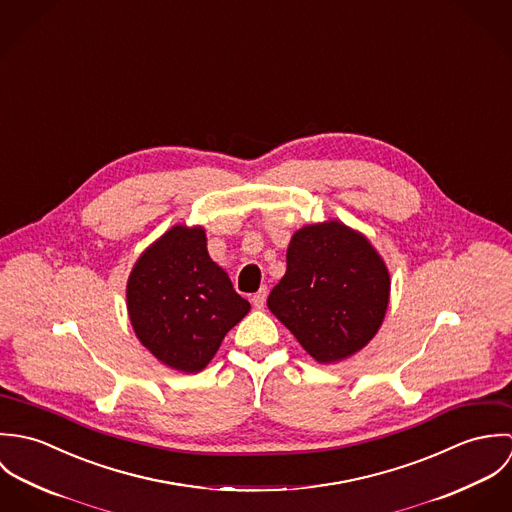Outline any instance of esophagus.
I'll use <instances>...</instances> for the list:
<instances>
[{
	"mask_svg": "<svg viewBox=\"0 0 512 512\" xmlns=\"http://www.w3.org/2000/svg\"><path fill=\"white\" fill-rule=\"evenodd\" d=\"M266 297H268V290H266V286H264V288H260L258 292L252 295V303H254V307H256V309H262V307L266 305Z\"/></svg>",
	"mask_w": 512,
	"mask_h": 512,
	"instance_id": "obj_1",
	"label": "esophagus"
}]
</instances>
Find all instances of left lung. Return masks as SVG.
Returning a JSON list of instances; mask_svg holds the SVG:
<instances>
[{
    "label": "left lung",
    "mask_w": 512,
    "mask_h": 512,
    "mask_svg": "<svg viewBox=\"0 0 512 512\" xmlns=\"http://www.w3.org/2000/svg\"><path fill=\"white\" fill-rule=\"evenodd\" d=\"M286 274L268 309L319 365L351 359L378 333L390 299V274L363 232L337 219L293 232Z\"/></svg>",
    "instance_id": "8db88e82"
}]
</instances>
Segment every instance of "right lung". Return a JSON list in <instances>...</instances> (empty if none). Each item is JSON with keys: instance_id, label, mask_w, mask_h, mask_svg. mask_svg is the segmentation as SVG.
Wrapping results in <instances>:
<instances>
[{"instance_id": "right-lung-1", "label": "right lung", "mask_w": 512, "mask_h": 512, "mask_svg": "<svg viewBox=\"0 0 512 512\" xmlns=\"http://www.w3.org/2000/svg\"><path fill=\"white\" fill-rule=\"evenodd\" d=\"M126 305L136 337L167 368L195 374L213 361L250 303L209 256L201 224L165 230L136 260Z\"/></svg>"}]
</instances>
